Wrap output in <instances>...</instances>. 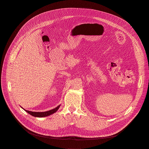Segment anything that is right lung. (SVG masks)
<instances>
[{
	"instance_id": "1",
	"label": "right lung",
	"mask_w": 149,
	"mask_h": 149,
	"mask_svg": "<svg viewBox=\"0 0 149 149\" xmlns=\"http://www.w3.org/2000/svg\"><path fill=\"white\" fill-rule=\"evenodd\" d=\"M60 106H57V107L54 108L52 110L48 111H46V112H31V111H26V110H24L28 112L29 114H30L31 115H32L33 116H36V117H45V116H49L55 112H56L57 111V110L58 109Z\"/></svg>"
}]
</instances>
